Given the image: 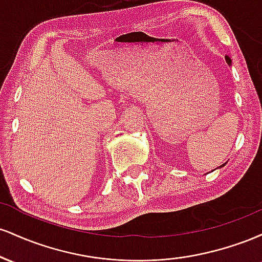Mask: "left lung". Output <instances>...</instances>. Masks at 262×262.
I'll list each match as a JSON object with an SVG mask.
<instances>
[{"instance_id":"8db88e82","label":"left lung","mask_w":262,"mask_h":262,"mask_svg":"<svg viewBox=\"0 0 262 262\" xmlns=\"http://www.w3.org/2000/svg\"><path fill=\"white\" fill-rule=\"evenodd\" d=\"M225 60H227V62H228V64H230V62H231V60H230L229 58H228V56H227V59H225ZM224 165H225V164H223V165H222V166H221V167H223V166H224Z\"/></svg>"}]
</instances>
